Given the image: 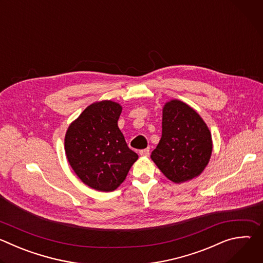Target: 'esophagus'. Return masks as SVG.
<instances>
[{"mask_svg": "<svg viewBox=\"0 0 263 263\" xmlns=\"http://www.w3.org/2000/svg\"><path fill=\"white\" fill-rule=\"evenodd\" d=\"M139 154H140L141 156H148V155H149V147H146V148L140 149V151H139Z\"/></svg>", "mask_w": 263, "mask_h": 263, "instance_id": "1", "label": "esophagus"}]
</instances>
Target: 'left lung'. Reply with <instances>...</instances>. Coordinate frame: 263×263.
<instances>
[{
    "label": "left lung",
    "instance_id": "8db88e82",
    "mask_svg": "<svg viewBox=\"0 0 263 263\" xmlns=\"http://www.w3.org/2000/svg\"><path fill=\"white\" fill-rule=\"evenodd\" d=\"M212 153L211 133L191 106L172 100L162 110V135L151 158L175 183L190 181L207 166Z\"/></svg>",
    "mask_w": 263,
    "mask_h": 263
}]
</instances>
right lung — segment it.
Instances as JSON below:
<instances>
[{"instance_id": "obj_1", "label": "right lung", "mask_w": 263, "mask_h": 263, "mask_svg": "<svg viewBox=\"0 0 263 263\" xmlns=\"http://www.w3.org/2000/svg\"><path fill=\"white\" fill-rule=\"evenodd\" d=\"M122 106L112 101L89 105L65 134L66 158L80 180L99 192H114L138 155L118 127Z\"/></svg>"}]
</instances>
